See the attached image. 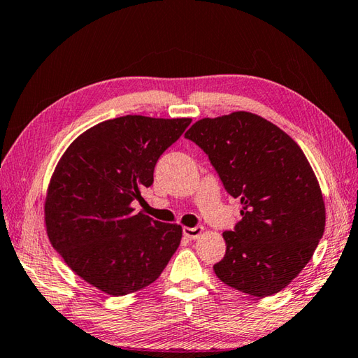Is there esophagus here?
Segmentation results:
<instances>
[{"label": "esophagus", "instance_id": "esophagus-1", "mask_svg": "<svg viewBox=\"0 0 358 358\" xmlns=\"http://www.w3.org/2000/svg\"><path fill=\"white\" fill-rule=\"evenodd\" d=\"M202 233H203V227H194V228L185 227L184 228V236L187 237V239H192V241L197 239V237H199Z\"/></svg>", "mask_w": 358, "mask_h": 358}]
</instances>
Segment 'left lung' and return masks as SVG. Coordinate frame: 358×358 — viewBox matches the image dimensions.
<instances>
[{
    "label": "left lung",
    "instance_id": "left-lung-1",
    "mask_svg": "<svg viewBox=\"0 0 358 358\" xmlns=\"http://www.w3.org/2000/svg\"><path fill=\"white\" fill-rule=\"evenodd\" d=\"M185 138L203 152L242 220L225 231L227 252L214 273L254 297L287 288L311 260L324 231L322 189L296 141L248 112L203 117Z\"/></svg>",
    "mask_w": 358,
    "mask_h": 358
}]
</instances>
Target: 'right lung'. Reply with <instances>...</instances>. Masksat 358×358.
Instances as JSON below:
<instances>
[{"mask_svg":"<svg viewBox=\"0 0 358 358\" xmlns=\"http://www.w3.org/2000/svg\"><path fill=\"white\" fill-rule=\"evenodd\" d=\"M192 122L127 115L78 136L55 169L44 203L47 236L83 280L110 296L153 283L182 239V227L134 214L155 165Z\"/></svg>","mask_w":358,"mask_h":358,"instance_id":"right-lung-1","label":"right lung"}]
</instances>
